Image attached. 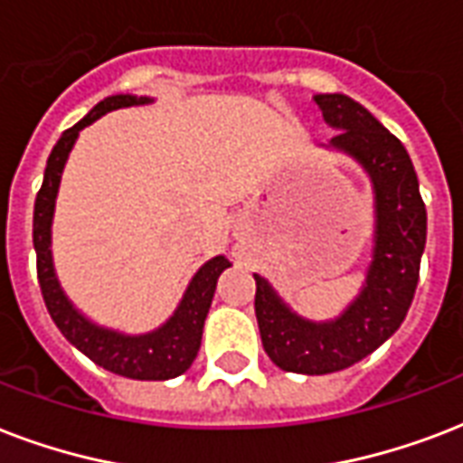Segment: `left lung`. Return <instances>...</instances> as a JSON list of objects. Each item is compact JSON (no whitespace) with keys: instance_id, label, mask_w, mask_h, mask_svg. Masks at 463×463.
Here are the masks:
<instances>
[{"instance_id":"8db88e82","label":"left lung","mask_w":463,"mask_h":463,"mask_svg":"<svg viewBox=\"0 0 463 463\" xmlns=\"http://www.w3.org/2000/svg\"><path fill=\"white\" fill-rule=\"evenodd\" d=\"M324 120L340 130L333 149L350 154L374 185V250L364 288L335 321L297 317L268 280H256V318L268 357L285 372L331 374L364 360L399 331L418 288L428 213L413 161L399 137L343 94H318Z\"/></svg>"}]
</instances>
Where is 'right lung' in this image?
Here are the masks:
<instances>
[{"instance_id":"right-lung-1","label":"right lung","mask_w":463,"mask_h":463,"mask_svg":"<svg viewBox=\"0 0 463 463\" xmlns=\"http://www.w3.org/2000/svg\"><path fill=\"white\" fill-rule=\"evenodd\" d=\"M149 101L152 99H145V96H139V99L130 94L109 96L89 110V116H84L77 125H71L70 130L62 132V137L57 139V145L50 152L43 185L35 195L33 246L35 258H38V282H41L43 299H45L50 317H52L57 328L62 331L64 338L70 340L77 350H81L89 360H94L99 367L109 369L113 374L142 379V382H164V379H174L183 374L195 360L217 280H220L222 272L232 265L227 258H213L195 272V278L185 289L178 309L161 328L145 333V335H125V333L109 331V328L91 324L89 318L81 317L71 307V302L60 288V282H57L52 253H50V227H52V213H55L57 188H60V178H62L64 161L77 142L79 130H84L86 125L106 116L109 110L142 106V103Z\"/></svg>"}]
</instances>
